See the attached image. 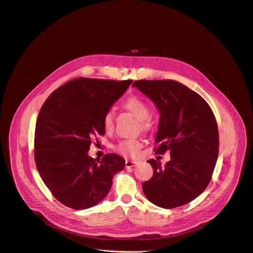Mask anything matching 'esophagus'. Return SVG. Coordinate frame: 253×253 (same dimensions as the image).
Returning a JSON list of instances; mask_svg holds the SVG:
<instances>
[{
  "label": "esophagus",
  "mask_w": 253,
  "mask_h": 253,
  "mask_svg": "<svg viewBox=\"0 0 253 253\" xmlns=\"http://www.w3.org/2000/svg\"><path fill=\"white\" fill-rule=\"evenodd\" d=\"M136 162H133V161H126L125 162V168L126 169H132V168H134L135 166H136Z\"/></svg>",
  "instance_id": "obj_1"
}]
</instances>
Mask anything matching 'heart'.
Masks as SVG:
<instances>
[{
	"label": "heart",
	"instance_id": "b5f03b06",
	"mask_svg": "<svg viewBox=\"0 0 253 253\" xmlns=\"http://www.w3.org/2000/svg\"><path fill=\"white\" fill-rule=\"evenodd\" d=\"M122 106L131 112L137 119H139L140 127L144 131H148L151 127L150 116L151 109L148 103L143 100L141 97L132 95L126 98ZM102 125L106 132H110L113 129V113L108 110L104 113L102 117ZM142 148L141 141L137 139H128L119 142L115 146V150L124 157H135L139 154L140 149Z\"/></svg>",
	"mask_w": 253,
	"mask_h": 253
}]
</instances>
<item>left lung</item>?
<instances>
[{"mask_svg":"<svg viewBox=\"0 0 253 253\" xmlns=\"http://www.w3.org/2000/svg\"><path fill=\"white\" fill-rule=\"evenodd\" d=\"M161 112L155 153L169 152L165 168L149 160L152 178L143 182L146 197L155 205L172 209L198 197L208 186L219 155L215 115L206 100L172 80H140L133 83Z\"/></svg>","mask_w":253,"mask_h":253,"instance_id":"left-lung-1","label":"left lung"}]
</instances>
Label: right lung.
<instances>
[{
    "label": "right lung",
    "mask_w": 253,
    "mask_h": 253,
    "mask_svg": "<svg viewBox=\"0 0 253 253\" xmlns=\"http://www.w3.org/2000/svg\"><path fill=\"white\" fill-rule=\"evenodd\" d=\"M131 80L77 78L55 89L36 120L34 160L52 195L63 205L84 210L109 192L112 178L125 161L116 154L93 160L87 152L103 136L102 117L125 92Z\"/></svg>",
    "instance_id": "add662e5"
}]
</instances>
